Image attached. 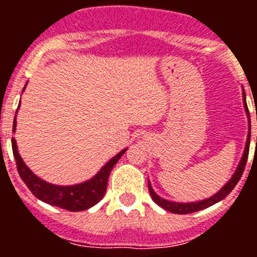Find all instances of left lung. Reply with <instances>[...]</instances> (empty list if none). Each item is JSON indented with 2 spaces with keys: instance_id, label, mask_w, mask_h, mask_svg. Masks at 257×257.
<instances>
[{
  "instance_id": "8db88e82",
  "label": "left lung",
  "mask_w": 257,
  "mask_h": 257,
  "mask_svg": "<svg viewBox=\"0 0 257 257\" xmlns=\"http://www.w3.org/2000/svg\"><path fill=\"white\" fill-rule=\"evenodd\" d=\"M243 99H244V108H246L247 115H248V118H249V113H248V108H247V104H246V95H244V91H243ZM248 126H249L248 127L249 131H248V136H247L246 149H244L243 157H242V160H240L239 165H238L237 171L234 172L233 178H231L230 180H229L228 183L224 185V187H222V189L219 190V192H217L215 196L210 197V198L205 199V201L194 202V203H178V202H170V201H166V199L161 198L160 196H157L156 193H154L153 188H152V185L149 184V181H148V188H149V193H151V196H152V199L156 202L157 205L161 206V207L165 208V210L170 211V212L181 213V215H185V213L196 212V211H199V210H203V208L210 207V206L215 205V203H217L219 201H221V199L225 198L229 193L234 189V187L237 185L238 181H239L240 176H242V174H243L244 167H246L247 158H248V151H249V136H251L249 134H251V122H249Z\"/></svg>"
}]
</instances>
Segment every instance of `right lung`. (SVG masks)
I'll list each match as a JSON object with an SVG mask.
<instances>
[{"instance_id":"1","label":"right lung","mask_w":257,"mask_h":257,"mask_svg":"<svg viewBox=\"0 0 257 257\" xmlns=\"http://www.w3.org/2000/svg\"><path fill=\"white\" fill-rule=\"evenodd\" d=\"M13 131H15V119H14ZM11 145H13V153L15 157V162H17L18 172H19L22 180L28 187V189L33 193V196L37 197L42 202H46L49 205L64 208L67 211L87 210L96 205L99 201H101L105 194L110 171L126 152V149H123L117 156L113 157L91 180L78 184V185L59 187V185H52V184L41 180L27 167L26 163L23 162L20 154L18 153L17 143L14 138L11 139Z\"/></svg>"}]
</instances>
